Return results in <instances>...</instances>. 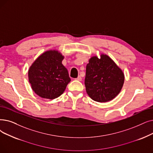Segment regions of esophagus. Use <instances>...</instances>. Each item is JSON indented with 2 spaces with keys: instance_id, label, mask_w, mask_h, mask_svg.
<instances>
[{
  "instance_id": "esophagus-1",
  "label": "esophagus",
  "mask_w": 153,
  "mask_h": 153,
  "mask_svg": "<svg viewBox=\"0 0 153 153\" xmlns=\"http://www.w3.org/2000/svg\"><path fill=\"white\" fill-rule=\"evenodd\" d=\"M76 80H77V81H81L82 80V77H81L80 76H78V77H77V78H76Z\"/></svg>"
}]
</instances>
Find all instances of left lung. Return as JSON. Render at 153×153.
<instances>
[{"mask_svg": "<svg viewBox=\"0 0 153 153\" xmlns=\"http://www.w3.org/2000/svg\"><path fill=\"white\" fill-rule=\"evenodd\" d=\"M124 81L122 70L107 55L92 57L86 65L85 90L95 101L105 102L120 92Z\"/></svg>", "mask_w": 153, "mask_h": 153, "instance_id": "8db88e82", "label": "left lung"}]
</instances>
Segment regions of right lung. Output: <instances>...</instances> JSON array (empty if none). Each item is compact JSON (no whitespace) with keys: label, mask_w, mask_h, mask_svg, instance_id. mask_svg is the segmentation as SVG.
<instances>
[{"label":"right lung","mask_w":153,"mask_h":153,"mask_svg":"<svg viewBox=\"0 0 153 153\" xmlns=\"http://www.w3.org/2000/svg\"><path fill=\"white\" fill-rule=\"evenodd\" d=\"M64 56L57 51H46L33 62L28 71L32 90L39 96L54 99L64 92L71 81L62 61Z\"/></svg>","instance_id":"obj_1"}]
</instances>
